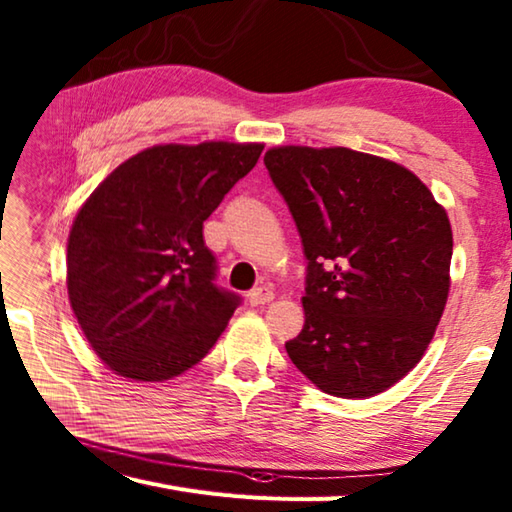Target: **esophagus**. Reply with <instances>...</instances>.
<instances>
[{
	"instance_id": "1",
	"label": "esophagus",
	"mask_w": 512,
	"mask_h": 512,
	"mask_svg": "<svg viewBox=\"0 0 512 512\" xmlns=\"http://www.w3.org/2000/svg\"><path fill=\"white\" fill-rule=\"evenodd\" d=\"M248 303L250 306H266V303H270L275 299V292L270 288H255L248 292Z\"/></svg>"
}]
</instances>
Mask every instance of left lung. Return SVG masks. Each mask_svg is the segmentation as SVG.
<instances>
[{"instance_id": "obj_1", "label": "left lung", "mask_w": 512, "mask_h": 512, "mask_svg": "<svg viewBox=\"0 0 512 512\" xmlns=\"http://www.w3.org/2000/svg\"><path fill=\"white\" fill-rule=\"evenodd\" d=\"M264 162L308 259L290 361L325 394L376 396L436 334L451 288L449 215L416 173L363 151L284 145Z\"/></svg>"}]
</instances>
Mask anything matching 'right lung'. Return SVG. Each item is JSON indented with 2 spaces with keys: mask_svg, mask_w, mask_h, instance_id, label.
<instances>
[{
  "mask_svg": "<svg viewBox=\"0 0 512 512\" xmlns=\"http://www.w3.org/2000/svg\"><path fill=\"white\" fill-rule=\"evenodd\" d=\"M262 143L154 145L121 162L76 213L68 297L96 356L138 383L209 354L239 303L213 284L202 224L262 156Z\"/></svg>",
  "mask_w": 512,
  "mask_h": 512,
  "instance_id": "1",
  "label": "right lung"
}]
</instances>
